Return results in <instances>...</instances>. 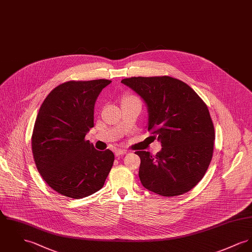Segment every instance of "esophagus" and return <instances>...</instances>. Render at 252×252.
Listing matches in <instances>:
<instances>
[{"mask_svg":"<svg viewBox=\"0 0 252 252\" xmlns=\"http://www.w3.org/2000/svg\"><path fill=\"white\" fill-rule=\"evenodd\" d=\"M125 154H127V150L119 149V150H117V151H116V156H117V157H119V156H122V155H125Z\"/></svg>","mask_w":252,"mask_h":252,"instance_id":"34e87169","label":"esophagus"}]
</instances>
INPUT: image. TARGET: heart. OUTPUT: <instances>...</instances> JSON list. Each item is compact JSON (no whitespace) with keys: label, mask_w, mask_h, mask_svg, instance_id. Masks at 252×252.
Wrapping results in <instances>:
<instances>
[{"label":"heart","mask_w":252,"mask_h":252,"mask_svg":"<svg viewBox=\"0 0 252 252\" xmlns=\"http://www.w3.org/2000/svg\"><path fill=\"white\" fill-rule=\"evenodd\" d=\"M133 98H135V97L132 96V95H127V96H125V97L123 98V100H128V99H133Z\"/></svg>","instance_id":"heart-1"}]
</instances>
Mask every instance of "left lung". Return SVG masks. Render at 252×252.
Here are the masks:
<instances>
[{
	"mask_svg": "<svg viewBox=\"0 0 252 252\" xmlns=\"http://www.w3.org/2000/svg\"><path fill=\"white\" fill-rule=\"evenodd\" d=\"M147 106L148 131L161 150L137 151L142 185L164 197L185 194L200 183L213 155L215 131L205 103L188 85L170 76L121 80Z\"/></svg>",
	"mask_w": 252,
	"mask_h": 252,
	"instance_id": "obj_1",
	"label": "left lung"
}]
</instances>
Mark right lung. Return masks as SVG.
<instances>
[{
  "label": "right lung",
  "instance_id": "add662e5",
  "mask_svg": "<svg viewBox=\"0 0 252 252\" xmlns=\"http://www.w3.org/2000/svg\"><path fill=\"white\" fill-rule=\"evenodd\" d=\"M112 81H68L54 88L40 107L32 146L36 167L57 193L72 199L101 189L115 155L98 151L85 136L94 127V104Z\"/></svg>",
  "mask_w": 252,
  "mask_h": 252
}]
</instances>
